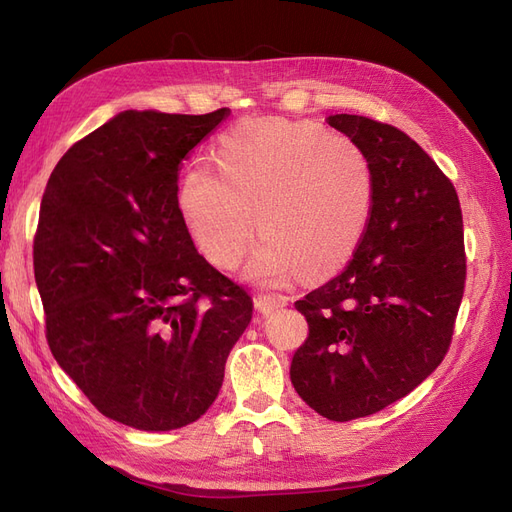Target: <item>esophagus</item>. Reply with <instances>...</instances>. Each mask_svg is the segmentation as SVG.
Here are the masks:
<instances>
[{
  "mask_svg": "<svg viewBox=\"0 0 512 512\" xmlns=\"http://www.w3.org/2000/svg\"><path fill=\"white\" fill-rule=\"evenodd\" d=\"M288 297H282V294H260V297H256L254 305L260 314H273L275 309L280 307H286L288 305Z\"/></svg>",
  "mask_w": 512,
  "mask_h": 512,
  "instance_id": "1",
  "label": "esophagus"
}]
</instances>
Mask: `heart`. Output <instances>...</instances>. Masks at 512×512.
I'll use <instances>...</instances> for the list:
<instances>
[{
  "label": "heart",
  "instance_id": "b5f03b06",
  "mask_svg": "<svg viewBox=\"0 0 512 512\" xmlns=\"http://www.w3.org/2000/svg\"><path fill=\"white\" fill-rule=\"evenodd\" d=\"M218 170L192 164L179 179L185 230L215 267L235 269L265 237L243 277L282 286L301 271L322 277L354 254L371 220L374 175L350 136L316 123L243 121L213 151ZM257 224H253V218Z\"/></svg>",
  "mask_w": 512,
  "mask_h": 512
}]
</instances>
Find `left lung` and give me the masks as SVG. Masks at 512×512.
<instances>
[{
  "label": "left lung",
  "instance_id": "1",
  "mask_svg": "<svg viewBox=\"0 0 512 512\" xmlns=\"http://www.w3.org/2000/svg\"><path fill=\"white\" fill-rule=\"evenodd\" d=\"M327 121L365 151L374 207L348 267L294 303L309 335L290 380L309 408L344 423L406 397L442 363L466 254L453 183L408 134L361 115Z\"/></svg>",
  "mask_w": 512,
  "mask_h": 512
}]
</instances>
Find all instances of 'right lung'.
<instances>
[{
    "label": "right lung",
    "instance_id": "1",
    "mask_svg": "<svg viewBox=\"0 0 512 512\" xmlns=\"http://www.w3.org/2000/svg\"><path fill=\"white\" fill-rule=\"evenodd\" d=\"M228 115L123 111L51 173L34 239L46 339L104 416L141 431L198 421L252 299L196 252L179 164Z\"/></svg>",
    "mask_w": 512,
    "mask_h": 512
}]
</instances>
